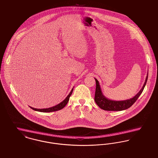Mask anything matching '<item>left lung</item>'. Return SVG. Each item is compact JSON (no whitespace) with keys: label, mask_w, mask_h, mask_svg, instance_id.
Here are the masks:
<instances>
[{"label":"left lung","mask_w":158,"mask_h":158,"mask_svg":"<svg viewBox=\"0 0 158 158\" xmlns=\"http://www.w3.org/2000/svg\"><path fill=\"white\" fill-rule=\"evenodd\" d=\"M94 79L96 82V88L94 100L97 105L101 109L105 110L119 111V110H123L125 109H128L129 108H130L136 102L138 98L139 97V96L141 94L147 83V81L148 79V73L146 76L145 82L142 88L141 89V90L133 98L125 100H122V101L112 100L105 97L102 93L98 81H97V79L96 78Z\"/></svg>","instance_id":"obj_1"}]
</instances>
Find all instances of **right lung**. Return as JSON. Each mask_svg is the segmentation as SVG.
<instances>
[{
  "label": "right lung",
  "mask_w": 158,
  "mask_h": 158,
  "mask_svg": "<svg viewBox=\"0 0 158 158\" xmlns=\"http://www.w3.org/2000/svg\"><path fill=\"white\" fill-rule=\"evenodd\" d=\"M73 88H72V89L71 90L70 93H69V94L67 96V97L62 101L61 102V103H60L59 104H58L56 106H54L53 107H50L49 108H46V109H36V108H32L31 106H29L31 109L34 110H36V111H38V112H53V111H56V110H61V109L64 108L65 105L67 104L68 102L69 101V98L71 96L72 93H73Z\"/></svg>",
  "instance_id": "right-lung-1"
}]
</instances>
